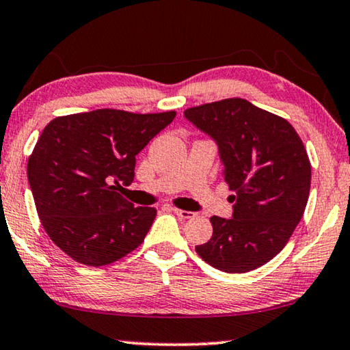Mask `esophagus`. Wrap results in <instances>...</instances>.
Here are the masks:
<instances>
[{
    "instance_id": "1",
    "label": "esophagus",
    "mask_w": 350,
    "mask_h": 350,
    "mask_svg": "<svg viewBox=\"0 0 350 350\" xmlns=\"http://www.w3.org/2000/svg\"><path fill=\"white\" fill-rule=\"evenodd\" d=\"M173 211L176 213L177 216H179L180 219H191V217H194L196 216V213H193V211H187V210H179V208H173Z\"/></svg>"
}]
</instances>
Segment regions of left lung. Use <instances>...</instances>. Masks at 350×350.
Returning <instances> with one entry per match:
<instances>
[{
	"label": "left lung",
	"mask_w": 350,
	"mask_h": 350,
	"mask_svg": "<svg viewBox=\"0 0 350 350\" xmlns=\"http://www.w3.org/2000/svg\"><path fill=\"white\" fill-rule=\"evenodd\" d=\"M217 146L222 176L234 194L232 219L213 216V236L196 245L205 262L245 273L280 253L304 215L310 162L287 120L244 98H227L183 112Z\"/></svg>",
	"instance_id": "1"
}]
</instances>
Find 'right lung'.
<instances>
[{"mask_svg":"<svg viewBox=\"0 0 350 350\" xmlns=\"http://www.w3.org/2000/svg\"><path fill=\"white\" fill-rule=\"evenodd\" d=\"M174 117L96 109L47 123L27 179L46 233L77 262L100 267L144 242L156 208H135L116 189L131 185L135 156Z\"/></svg>","mask_w":350,"mask_h":350,"instance_id":"obj_1","label":"right lung"}]
</instances>
